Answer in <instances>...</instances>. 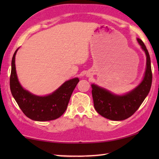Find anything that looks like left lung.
<instances>
[{"label": "left lung", "mask_w": 159, "mask_h": 159, "mask_svg": "<svg viewBox=\"0 0 159 159\" xmlns=\"http://www.w3.org/2000/svg\"><path fill=\"white\" fill-rule=\"evenodd\" d=\"M147 57L146 69L140 83L123 95H116L98 85L92 84L95 109L102 116L111 120H123L130 117L139 109L149 94L152 82V73L149 52L141 39H137Z\"/></svg>", "instance_id": "8db88e82"}]
</instances>
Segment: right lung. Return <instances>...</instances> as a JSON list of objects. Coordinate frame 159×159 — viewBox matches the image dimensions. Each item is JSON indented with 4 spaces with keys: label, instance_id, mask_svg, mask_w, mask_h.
<instances>
[{
    "label": "right lung",
    "instance_id": "1",
    "mask_svg": "<svg viewBox=\"0 0 159 159\" xmlns=\"http://www.w3.org/2000/svg\"><path fill=\"white\" fill-rule=\"evenodd\" d=\"M11 63L10 85L11 93L21 111L26 116L36 121H48L57 119L66 111L70 98L79 82V78L64 82L53 93L45 96L32 94L24 88L19 81L15 66V55Z\"/></svg>",
    "mask_w": 159,
    "mask_h": 159
}]
</instances>
